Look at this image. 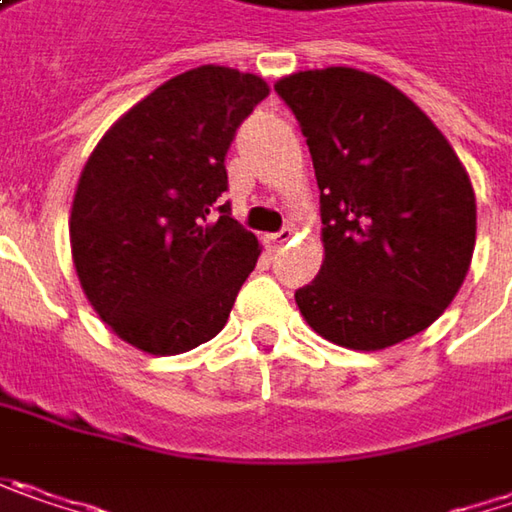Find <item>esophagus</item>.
Wrapping results in <instances>:
<instances>
[{"label": "esophagus", "instance_id": "esophagus-1", "mask_svg": "<svg viewBox=\"0 0 512 512\" xmlns=\"http://www.w3.org/2000/svg\"><path fill=\"white\" fill-rule=\"evenodd\" d=\"M292 234H295V231L289 226L281 228L278 234H266V246H269V249H281V246H286V243L292 240Z\"/></svg>", "mask_w": 512, "mask_h": 512}]
</instances>
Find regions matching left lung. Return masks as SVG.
I'll list each match as a JSON object with an SVG mask.
<instances>
[{
  "instance_id": "obj_1",
  "label": "left lung",
  "mask_w": 512,
  "mask_h": 512,
  "mask_svg": "<svg viewBox=\"0 0 512 512\" xmlns=\"http://www.w3.org/2000/svg\"><path fill=\"white\" fill-rule=\"evenodd\" d=\"M307 138L324 263L295 292L333 345L382 350L452 304L475 249V194L429 115L382 77L330 66L275 83Z\"/></svg>"
}]
</instances>
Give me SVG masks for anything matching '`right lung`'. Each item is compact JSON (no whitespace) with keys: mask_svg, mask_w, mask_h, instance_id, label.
<instances>
[{"mask_svg":"<svg viewBox=\"0 0 512 512\" xmlns=\"http://www.w3.org/2000/svg\"><path fill=\"white\" fill-rule=\"evenodd\" d=\"M266 95L263 77L226 66L170 77L83 165L69 217L77 278L112 333L144 353L214 339L255 269L257 237L214 202L234 133Z\"/></svg>","mask_w":512,"mask_h":512,"instance_id":"right-lung-1","label":"right lung"}]
</instances>
